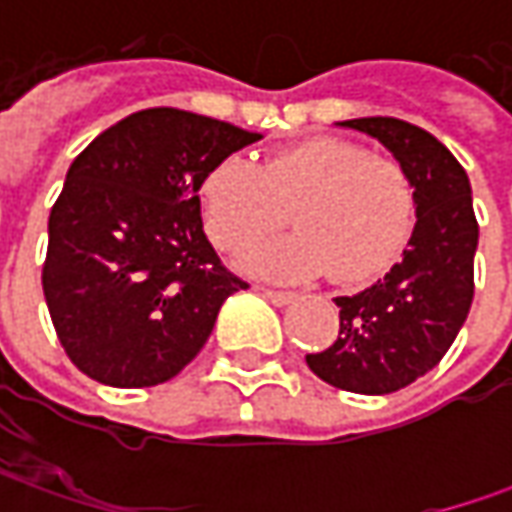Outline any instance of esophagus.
I'll use <instances>...</instances> for the list:
<instances>
[{
  "label": "esophagus",
  "mask_w": 512,
  "mask_h": 512,
  "mask_svg": "<svg viewBox=\"0 0 512 512\" xmlns=\"http://www.w3.org/2000/svg\"><path fill=\"white\" fill-rule=\"evenodd\" d=\"M262 296H265L267 302H273V305H290L293 299H296V293H287V290H267L262 287Z\"/></svg>",
  "instance_id": "1"
}]
</instances>
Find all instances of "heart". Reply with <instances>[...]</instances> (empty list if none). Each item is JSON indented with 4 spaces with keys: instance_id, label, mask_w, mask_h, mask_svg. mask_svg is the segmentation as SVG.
I'll return each instance as SVG.
<instances>
[{
    "instance_id": "heart-1",
    "label": "heart",
    "mask_w": 512,
    "mask_h": 512,
    "mask_svg": "<svg viewBox=\"0 0 512 512\" xmlns=\"http://www.w3.org/2000/svg\"><path fill=\"white\" fill-rule=\"evenodd\" d=\"M199 202L207 236L230 253L259 245L290 213L296 233L245 259L273 279L373 282L399 262L416 222L407 170L344 139H307L262 165L230 153L202 176Z\"/></svg>"
}]
</instances>
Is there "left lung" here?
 <instances>
[{"instance_id":"left-lung-1","label":"left lung","mask_w":512,"mask_h":512,"mask_svg":"<svg viewBox=\"0 0 512 512\" xmlns=\"http://www.w3.org/2000/svg\"><path fill=\"white\" fill-rule=\"evenodd\" d=\"M339 125L379 139L407 170L416 227L384 279L333 299L339 336L322 353H307V367L339 390L384 396L433 370L459 336L473 305L479 222L467 173L433 133L393 116Z\"/></svg>"}]
</instances>
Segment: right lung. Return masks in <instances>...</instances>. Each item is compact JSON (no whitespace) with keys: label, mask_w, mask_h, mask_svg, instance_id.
Here are the masks:
<instances>
[{"label":"right lung","mask_w":512,"mask_h":512,"mask_svg":"<svg viewBox=\"0 0 512 512\" xmlns=\"http://www.w3.org/2000/svg\"><path fill=\"white\" fill-rule=\"evenodd\" d=\"M259 139L190 110L148 108L73 159L50 210L42 290L85 376L153 387L205 347L219 307L247 282L207 242L199 182Z\"/></svg>","instance_id":"1"}]
</instances>
